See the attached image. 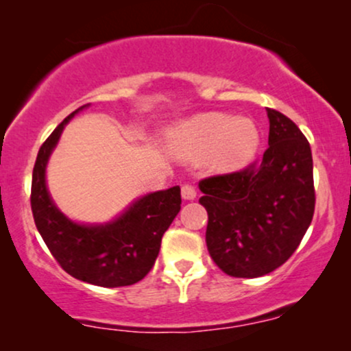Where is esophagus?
<instances>
[{
    "mask_svg": "<svg viewBox=\"0 0 351 351\" xmlns=\"http://www.w3.org/2000/svg\"><path fill=\"white\" fill-rule=\"evenodd\" d=\"M181 196H183V199H195L196 198V188L193 186V184L189 183H184L183 186H181Z\"/></svg>",
    "mask_w": 351,
    "mask_h": 351,
    "instance_id": "esophagus-1",
    "label": "esophagus"
}]
</instances>
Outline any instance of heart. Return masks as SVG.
I'll use <instances>...</instances> for the list:
<instances>
[{
  "label": "heart",
  "instance_id": "obj_1",
  "mask_svg": "<svg viewBox=\"0 0 351 351\" xmlns=\"http://www.w3.org/2000/svg\"><path fill=\"white\" fill-rule=\"evenodd\" d=\"M261 134L245 117L204 114L181 123L173 134V150L189 163L204 158L216 171H236L257 155Z\"/></svg>",
  "mask_w": 351,
  "mask_h": 351
}]
</instances>
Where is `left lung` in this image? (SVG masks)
<instances>
[{"mask_svg": "<svg viewBox=\"0 0 351 351\" xmlns=\"http://www.w3.org/2000/svg\"><path fill=\"white\" fill-rule=\"evenodd\" d=\"M269 148L259 163L199 181L206 245L232 277L276 271L299 247L315 211L310 145L289 117L267 108Z\"/></svg>", "mask_w": 351, "mask_h": 351, "instance_id": "1", "label": "left lung"}]
</instances>
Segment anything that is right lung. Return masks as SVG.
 Segmentation results:
<instances>
[{"label":"right lung","instance_id":"right-lung-1","mask_svg":"<svg viewBox=\"0 0 351 351\" xmlns=\"http://www.w3.org/2000/svg\"><path fill=\"white\" fill-rule=\"evenodd\" d=\"M84 107L87 106L66 117L39 148L31 209L39 234L64 271L100 287H123L136 284L152 271L165 231L181 209L180 186L136 199L107 224H77L64 216L46 188V165L66 123Z\"/></svg>","mask_w":351,"mask_h":351}]
</instances>
